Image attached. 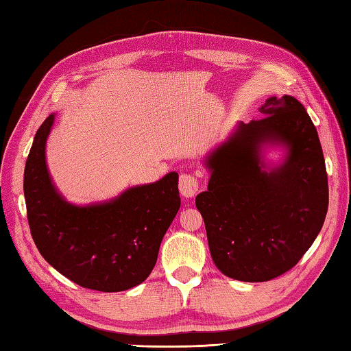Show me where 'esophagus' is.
<instances>
[{
  "mask_svg": "<svg viewBox=\"0 0 351 351\" xmlns=\"http://www.w3.org/2000/svg\"><path fill=\"white\" fill-rule=\"evenodd\" d=\"M180 191L184 197H195L199 191V181L195 175L182 173L180 178Z\"/></svg>",
  "mask_w": 351,
  "mask_h": 351,
  "instance_id": "34e87169",
  "label": "esophagus"
}]
</instances>
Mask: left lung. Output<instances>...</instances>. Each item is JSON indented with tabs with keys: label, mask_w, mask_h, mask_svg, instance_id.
Instances as JSON below:
<instances>
[{
	"label": "left lung",
	"mask_w": 351,
	"mask_h": 351,
	"mask_svg": "<svg viewBox=\"0 0 351 351\" xmlns=\"http://www.w3.org/2000/svg\"><path fill=\"white\" fill-rule=\"evenodd\" d=\"M263 119L238 122L205 156L208 190L196 196L215 267L235 280L265 282L291 270L315 241L329 206L318 132L302 104L271 96ZM282 147L280 163L265 160Z\"/></svg>",
	"instance_id": "8db88e82"
}]
</instances>
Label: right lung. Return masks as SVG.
<instances>
[{
	"instance_id": "1",
	"label": "right lung",
	"mask_w": 351,
	"mask_h": 351,
	"mask_svg": "<svg viewBox=\"0 0 351 351\" xmlns=\"http://www.w3.org/2000/svg\"><path fill=\"white\" fill-rule=\"evenodd\" d=\"M56 114L37 130L24 171L27 217L36 247L77 285L119 293L145 282L181 206L178 173L130 187L88 205H73L52 182L47 140Z\"/></svg>"
}]
</instances>
